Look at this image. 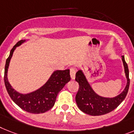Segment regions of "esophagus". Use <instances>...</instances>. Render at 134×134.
Wrapping results in <instances>:
<instances>
[{"label":"esophagus","mask_w":134,"mask_h":134,"mask_svg":"<svg viewBox=\"0 0 134 134\" xmlns=\"http://www.w3.org/2000/svg\"><path fill=\"white\" fill-rule=\"evenodd\" d=\"M75 73H76V70L74 68H71L70 70V78L72 80H74L75 79Z\"/></svg>","instance_id":"esophagus-1"}]
</instances>
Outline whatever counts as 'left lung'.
Returning <instances> with one entry per match:
<instances>
[{"label":"left lung","mask_w":134,"mask_h":134,"mask_svg":"<svg viewBox=\"0 0 134 134\" xmlns=\"http://www.w3.org/2000/svg\"><path fill=\"white\" fill-rule=\"evenodd\" d=\"M122 62L127 83L121 93L114 97H105L98 94L90 84L84 72L82 70L77 72L75 81L79 83V88L75 100L81 111L91 116H100L113 111L123 101L129 90V69L124 55H122Z\"/></svg>","instance_id":"left-lung-1"}]
</instances>
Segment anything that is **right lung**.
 Segmentation results:
<instances>
[{"label": "right lung", "instance_id": "obj_1", "mask_svg": "<svg viewBox=\"0 0 134 134\" xmlns=\"http://www.w3.org/2000/svg\"><path fill=\"white\" fill-rule=\"evenodd\" d=\"M29 40V39L19 41L11 50L5 64V85L11 99L21 109L32 114L44 113L53 107L58 93L70 80V70H56L53 71L44 84L35 91L26 94L16 91L9 83L7 77L10 61L15 48Z\"/></svg>", "mask_w": 134, "mask_h": 134}]
</instances>
